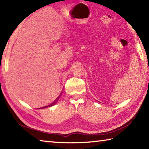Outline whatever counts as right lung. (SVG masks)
<instances>
[{
	"label": "right lung",
	"mask_w": 149,
	"mask_h": 149,
	"mask_svg": "<svg viewBox=\"0 0 149 149\" xmlns=\"http://www.w3.org/2000/svg\"><path fill=\"white\" fill-rule=\"evenodd\" d=\"M56 103V102H55ZM55 103H53V104H50V106H52V105H54V104Z\"/></svg>",
	"instance_id": "1"
}]
</instances>
